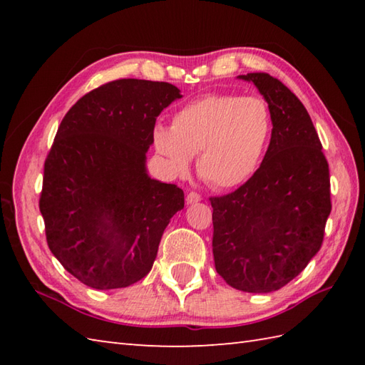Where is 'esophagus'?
<instances>
[{"instance_id":"34e87169","label":"esophagus","mask_w":365,"mask_h":365,"mask_svg":"<svg viewBox=\"0 0 365 365\" xmlns=\"http://www.w3.org/2000/svg\"><path fill=\"white\" fill-rule=\"evenodd\" d=\"M200 199H202V197H200V195H199V192H195V191H191L190 192V195L187 196V202L188 204H196V202H199V200Z\"/></svg>"}]
</instances>
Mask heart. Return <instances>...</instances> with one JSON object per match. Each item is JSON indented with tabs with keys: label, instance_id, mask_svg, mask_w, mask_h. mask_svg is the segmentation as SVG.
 <instances>
[{
	"label": "heart",
	"instance_id": "b5f03b06",
	"mask_svg": "<svg viewBox=\"0 0 365 365\" xmlns=\"http://www.w3.org/2000/svg\"><path fill=\"white\" fill-rule=\"evenodd\" d=\"M273 115L265 98L213 94L180 108L169 127L153 130V147L173 175L188 173L197 155V173L215 188L250 180L265 157Z\"/></svg>",
	"mask_w": 365,
	"mask_h": 365
}]
</instances>
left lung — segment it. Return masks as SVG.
I'll list each match as a JSON object with an SVG mask.
<instances>
[{
    "label": "left lung",
    "instance_id": "obj_1",
    "mask_svg": "<svg viewBox=\"0 0 365 365\" xmlns=\"http://www.w3.org/2000/svg\"><path fill=\"white\" fill-rule=\"evenodd\" d=\"M269 105L273 133L260 168L242 187L210 197L218 274L247 293L282 289L320 251L331 213L329 166L299 98L268 73L240 75Z\"/></svg>",
    "mask_w": 365,
    "mask_h": 365
}]
</instances>
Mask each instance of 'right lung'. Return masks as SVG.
<instances>
[{
    "instance_id": "right-lung-1",
    "label": "right lung",
    "mask_w": 365,
    "mask_h": 365,
    "mask_svg": "<svg viewBox=\"0 0 365 365\" xmlns=\"http://www.w3.org/2000/svg\"><path fill=\"white\" fill-rule=\"evenodd\" d=\"M174 84L123 78L88 92L64 115L43 166L38 208L50 251L97 290L149 273L183 191L149 177L145 152Z\"/></svg>"
}]
</instances>
